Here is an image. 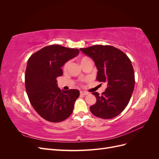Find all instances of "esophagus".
Segmentation results:
<instances>
[{
  "label": "esophagus",
  "mask_w": 159,
  "mask_h": 159,
  "mask_svg": "<svg viewBox=\"0 0 159 159\" xmlns=\"http://www.w3.org/2000/svg\"><path fill=\"white\" fill-rule=\"evenodd\" d=\"M80 94H81V95H88V92H86V91H80Z\"/></svg>",
  "instance_id": "1"
}]
</instances>
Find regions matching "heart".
<instances>
[{
    "mask_svg": "<svg viewBox=\"0 0 159 159\" xmlns=\"http://www.w3.org/2000/svg\"><path fill=\"white\" fill-rule=\"evenodd\" d=\"M88 60H89V58H88V57H82V58H81V60H80L81 64H84V62H85L86 61H88ZM70 63V61H68V62H66V63L64 64V70H66L68 68Z\"/></svg>",
    "mask_w": 159,
    "mask_h": 159,
    "instance_id": "1",
    "label": "heart"
}]
</instances>
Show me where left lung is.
I'll list each match as a JSON object with an SVG mask.
<instances>
[{
  "label": "left lung",
  "instance_id": "left-lung-1",
  "mask_svg": "<svg viewBox=\"0 0 159 159\" xmlns=\"http://www.w3.org/2000/svg\"><path fill=\"white\" fill-rule=\"evenodd\" d=\"M95 62L98 71L96 80L106 82L107 88L95 96L96 103L89 109L95 116L109 119L117 116L125 109L134 86V73L128 56L111 46L95 45L80 48Z\"/></svg>",
  "mask_w": 159,
  "mask_h": 159
}]
</instances>
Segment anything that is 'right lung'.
I'll use <instances>...</instances> for the list:
<instances>
[{
  "mask_svg": "<svg viewBox=\"0 0 159 159\" xmlns=\"http://www.w3.org/2000/svg\"><path fill=\"white\" fill-rule=\"evenodd\" d=\"M79 50L60 45L43 48L27 62L25 87L33 108L40 116L53 123L64 121L73 112L78 89L61 90L57 78L63 75L61 67L79 54Z\"/></svg>",
  "mask_w": 159,
  "mask_h": 159,
  "instance_id": "obj_1",
  "label": "right lung"
}]
</instances>
